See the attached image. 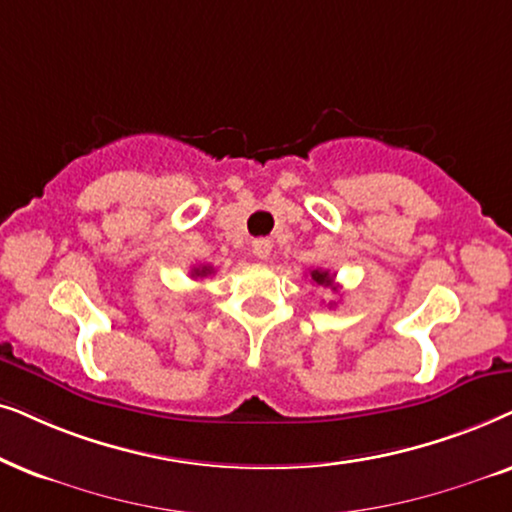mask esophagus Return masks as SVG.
Wrapping results in <instances>:
<instances>
[{
	"instance_id": "34e87169",
	"label": "esophagus",
	"mask_w": 512,
	"mask_h": 512,
	"mask_svg": "<svg viewBox=\"0 0 512 512\" xmlns=\"http://www.w3.org/2000/svg\"><path fill=\"white\" fill-rule=\"evenodd\" d=\"M271 248H274V243H271L269 238H257V241H252V255H255L257 260H267L271 255Z\"/></svg>"
}]
</instances>
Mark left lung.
Returning a JSON list of instances; mask_svg holds the SVG:
<instances>
[{
    "instance_id": "left-lung-1",
    "label": "left lung",
    "mask_w": 512,
    "mask_h": 512,
    "mask_svg": "<svg viewBox=\"0 0 512 512\" xmlns=\"http://www.w3.org/2000/svg\"><path fill=\"white\" fill-rule=\"evenodd\" d=\"M311 281L316 283V285H323V288H332V285H335V276H332L330 271L313 269V271H311Z\"/></svg>"
}]
</instances>
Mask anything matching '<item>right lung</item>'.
I'll return each instance as SVG.
<instances>
[{
  "instance_id": "right-lung-1",
  "label": "right lung",
  "mask_w": 512,
  "mask_h": 512,
  "mask_svg": "<svg viewBox=\"0 0 512 512\" xmlns=\"http://www.w3.org/2000/svg\"><path fill=\"white\" fill-rule=\"evenodd\" d=\"M213 267H208V264H203V267H194L192 269V278H203V276H208V274H213Z\"/></svg>"
}]
</instances>
